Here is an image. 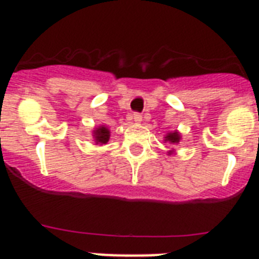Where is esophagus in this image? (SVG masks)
I'll list each match as a JSON object with an SVG mask.
<instances>
[{
  "mask_svg": "<svg viewBox=\"0 0 259 259\" xmlns=\"http://www.w3.org/2000/svg\"><path fill=\"white\" fill-rule=\"evenodd\" d=\"M134 120L136 123H141V120H143V115H141V114H139V113H135L134 114Z\"/></svg>",
  "mask_w": 259,
  "mask_h": 259,
  "instance_id": "34e87169",
  "label": "esophagus"
}]
</instances>
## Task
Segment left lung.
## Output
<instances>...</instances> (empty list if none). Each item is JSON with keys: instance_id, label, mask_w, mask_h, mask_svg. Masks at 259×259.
Segmentation results:
<instances>
[{"instance_id": "obj_1", "label": "left lung", "mask_w": 259, "mask_h": 259, "mask_svg": "<svg viewBox=\"0 0 259 259\" xmlns=\"http://www.w3.org/2000/svg\"><path fill=\"white\" fill-rule=\"evenodd\" d=\"M180 134L178 131L170 132V134H167L166 137H164V141H168L170 144H179L180 141Z\"/></svg>"}]
</instances>
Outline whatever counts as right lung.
Listing matches in <instances>:
<instances>
[{
    "label": "right lung",
    "mask_w": 259,
    "mask_h": 259,
    "mask_svg": "<svg viewBox=\"0 0 259 259\" xmlns=\"http://www.w3.org/2000/svg\"><path fill=\"white\" fill-rule=\"evenodd\" d=\"M93 137H95L96 144H106L109 141L110 137V131L107 130L106 127L101 125V127L96 128L95 131H93Z\"/></svg>",
    "instance_id": "1"
}]
</instances>
